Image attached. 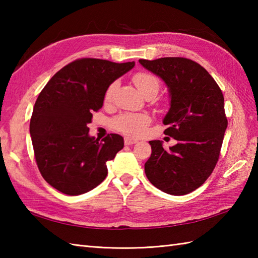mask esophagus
<instances>
[{"mask_svg":"<svg viewBox=\"0 0 258 258\" xmlns=\"http://www.w3.org/2000/svg\"><path fill=\"white\" fill-rule=\"evenodd\" d=\"M138 140L136 139H133V138H128V136H126V138L124 139V143L125 145H133L135 143H138Z\"/></svg>","mask_w":258,"mask_h":258,"instance_id":"esophagus-1","label":"esophagus"}]
</instances>
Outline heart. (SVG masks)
<instances>
[{
  "label": "heart",
  "instance_id": "b5f03b06",
  "mask_svg": "<svg viewBox=\"0 0 258 258\" xmlns=\"http://www.w3.org/2000/svg\"><path fill=\"white\" fill-rule=\"evenodd\" d=\"M133 82L138 89L145 94L149 91H155L156 93L160 90V80L155 75L146 72L136 73L133 76ZM118 86V82L114 81L105 91L104 95V101L109 103L112 101L115 91ZM151 123L150 115L144 113H124L119 115L113 120V126L115 130L119 131L132 138H139V136L144 135L146 133L147 126Z\"/></svg>",
  "mask_w": 258,
  "mask_h": 258
}]
</instances>
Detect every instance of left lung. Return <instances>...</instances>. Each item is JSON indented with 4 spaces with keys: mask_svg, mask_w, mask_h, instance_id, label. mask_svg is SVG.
I'll return each instance as SVG.
<instances>
[{
    "mask_svg": "<svg viewBox=\"0 0 258 258\" xmlns=\"http://www.w3.org/2000/svg\"><path fill=\"white\" fill-rule=\"evenodd\" d=\"M168 87L171 107L163 119L166 135L177 143L166 151L151 141L145 163L150 182L164 193L185 195L210 177L220 157L227 118L220 86L207 71L185 57L140 59Z\"/></svg>",
    "mask_w": 258,
    "mask_h": 258,
    "instance_id": "obj_1",
    "label": "left lung"
}]
</instances>
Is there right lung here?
Here are the masks:
<instances>
[{
    "label": "right lung",
    "mask_w": 258,
    "mask_h": 258,
    "mask_svg": "<svg viewBox=\"0 0 258 258\" xmlns=\"http://www.w3.org/2000/svg\"><path fill=\"white\" fill-rule=\"evenodd\" d=\"M134 65L75 59L38 95L30 122L35 161L43 178L61 193L74 196L95 188L106 177V162L123 149L122 136L108 134L100 142L89 135L87 124L102 108L108 85Z\"/></svg>",
    "instance_id": "1"
}]
</instances>
